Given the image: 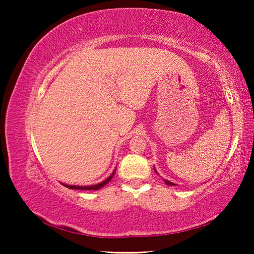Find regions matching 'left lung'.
Here are the masks:
<instances>
[{
    "mask_svg": "<svg viewBox=\"0 0 254 254\" xmlns=\"http://www.w3.org/2000/svg\"><path fill=\"white\" fill-rule=\"evenodd\" d=\"M154 171H156V173L158 174V171L156 170V168H154ZM163 180H165V183L167 184V185H170V186H175V183H173V182H170V180H168V179H163Z\"/></svg>",
    "mask_w": 254,
    "mask_h": 254,
    "instance_id": "obj_1",
    "label": "left lung"
}]
</instances>
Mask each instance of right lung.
Returning <instances> with one entry per match:
<instances>
[{"label": "right lung", "instance_id": "obj_1", "mask_svg": "<svg viewBox=\"0 0 254 254\" xmlns=\"http://www.w3.org/2000/svg\"><path fill=\"white\" fill-rule=\"evenodd\" d=\"M115 170H117V167L113 169V171L107 176L106 178H104L101 182L98 183H94V184H88V185H72V184H66V183H62L64 186L67 187V188H70V189H85V190H97V189L102 188L103 186H105V185L110 182V180L113 178V176L115 174Z\"/></svg>", "mask_w": 254, "mask_h": 254}]
</instances>
